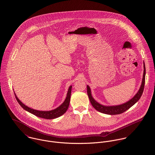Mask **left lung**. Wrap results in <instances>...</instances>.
Instances as JSON below:
<instances>
[{
	"mask_svg": "<svg viewBox=\"0 0 155 155\" xmlns=\"http://www.w3.org/2000/svg\"><path fill=\"white\" fill-rule=\"evenodd\" d=\"M145 75H146V67L144 63V73H143V77L142 80V83L141 85V87L140 88V90L134 96L133 98H132L130 101L128 102L124 103V104L120 105H116V106H104L102 105H101L100 104L97 103L92 97L91 94V89L89 86H87V94L89 96V98L90 99V101L93 107L95 110L97 111L107 114H110V115H116V114H119L121 113H123L124 111H126L127 110L130 108L132 106H133L141 97L142 94L144 91V87L145 84Z\"/></svg>",
	"mask_w": 155,
	"mask_h": 155,
	"instance_id": "obj_1",
	"label": "left lung"
}]
</instances>
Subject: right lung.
I'll list each match as a JSON object with an SVG mask.
<instances>
[{"instance_id":"right-lung-1","label":"right lung","mask_w":155,"mask_h":155,"mask_svg":"<svg viewBox=\"0 0 155 155\" xmlns=\"http://www.w3.org/2000/svg\"><path fill=\"white\" fill-rule=\"evenodd\" d=\"M71 89H72V86H71L69 87L66 97L64 101L63 102V103L62 104V105L61 106H59V107H58L57 108H56L53 110L48 111H38V110H35L31 108L27 107L26 105H25L24 104H23L18 99V98L17 97V96L15 94V95L16 99L18 101V104L21 105V107L23 109H25L27 111L34 114L36 116L39 117L41 118H43V119H55V118H57V117H59L61 116L68 110V108L69 107V105L71 93Z\"/></svg>"}]
</instances>
